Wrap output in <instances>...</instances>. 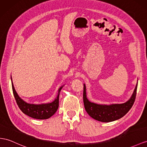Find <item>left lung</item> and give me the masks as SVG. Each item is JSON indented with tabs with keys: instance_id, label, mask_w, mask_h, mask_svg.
<instances>
[{
	"instance_id": "left-lung-1",
	"label": "left lung",
	"mask_w": 147,
	"mask_h": 147,
	"mask_svg": "<svg viewBox=\"0 0 147 147\" xmlns=\"http://www.w3.org/2000/svg\"><path fill=\"white\" fill-rule=\"evenodd\" d=\"M137 84L130 99L123 104L111 105L97 104L91 102L87 98L86 86L84 84L83 101L84 108L92 118L102 122H109L122 118L132 107L137 94Z\"/></svg>"
}]
</instances>
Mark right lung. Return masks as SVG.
<instances>
[{
  "mask_svg": "<svg viewBox=\"0 0 147 147\" xmlns=\"http://www.w3.org/2000/svg\"><path fill=\"white\" fill-rule=\"evenodd\" d=\"M11 80H12V77H11ZM12 86L15 99H16L18 107L20 108L22 112L33 119L43 120L51 117L58 110L59 107V92L64 86L59 88L58 92V96L52 102L41 104H33L26 102L18 95L16 89H15L12 81Z\"/></svg>",
  "mask_w": 147,
  "mask_h": 147,
  "instance_id": "add662e5",
  "label": "right lung"
}]
</instances>
